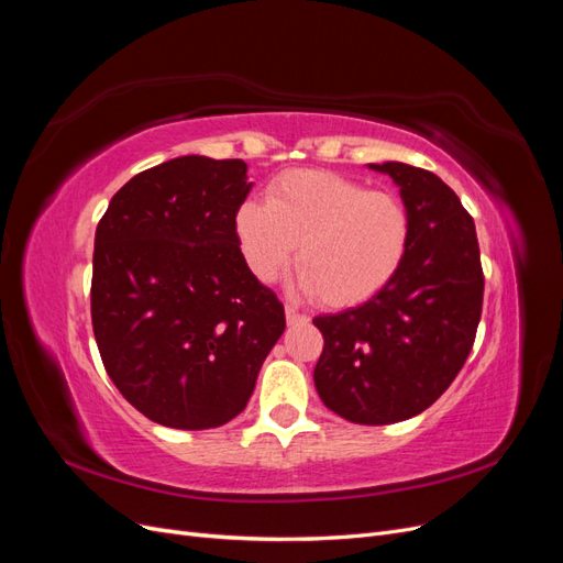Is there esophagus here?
<instances>
[{
    "instance_id": "34e87169",
    "label": "esophagus",
    "mask_w": 563,
    "mask_h": 563,
    "mask_svg": "<svg viewBox=\"0 0 563 563\" xmlns=\"http://www.w3.org/2000/svg\"><path fill=\"white\" fill-rule=\"evenodd\" d=\"M286 321L291 323V327H296V323H305V321H308V317L300 314L296 308H291V305H286Z\"/></svg>"
}]
</instances>
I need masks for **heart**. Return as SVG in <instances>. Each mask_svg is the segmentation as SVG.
Instances as JSON below:
<instances>
[{
  "label": "heart",
  "mask_w": 563,
  "mask_h": 563,
  "mask_svg": "<svg viewBox=\"0 0 563 563\" xmlns=\"http://www.w3.org/2000/svg\"><path fill=\"white\" fill-rule=\"evenodd\" d=\"M234 234L251 275L272 282L294 261L298 288L333 308L364 302L397 275L411 236L404 201L329 172H288L265 203L244 201Z\"/></svg>",
  "instance_id": "b5f03b06"
}]
</instances>
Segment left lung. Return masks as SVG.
Masks as SVG:
<instances>
[{
    "instance_id": "left-lung-1",
    "label": "left lung",
    "mask_w": 563,
    "mask_h": 563,
    "mask_svg": "<svg viewBox=\"0 0 563 563\" xmlns=\"http://www.w3.org/2000/svg\"><path fill=\"white\" fill-rule=\"evenodd\" d=\"M368 168L399 187L411 236L376 296L314 317L323 335L314 387L340 418L389 424L422 413L463 368L482 319L484 272L474 220L444 180L401 162Z\"/></svg>"
}]
</instances>
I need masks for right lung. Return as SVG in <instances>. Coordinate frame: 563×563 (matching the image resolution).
<instances>
[{
	"instance_id": "add662e5",
	"label": "right lung",
	"mask_w": 563,
	"mask_h": 563,
	"mask_svg": "<svg viewBox=\"0 0 563 563\" xmlns=\"http://www.w3.org/2000/svg\"><path fill=\"white\" fill-rule=\"evenodd\" d=\"M242 159L187 155L133 176L96 228L91 319L108 376L164 428L240 416L284 305L251 275L234 234Z\"/></svg>"
}]
</instances>
